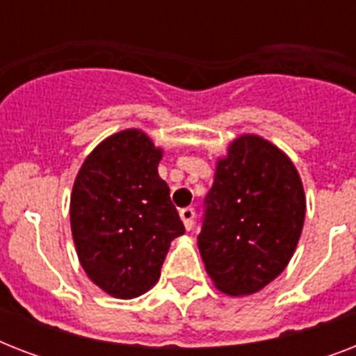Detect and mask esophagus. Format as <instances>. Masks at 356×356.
Segmentation results:
<instances>
[{"label": "esophagus", "instance_id": "34e87169", "mask_svg": "<svg viewBox=\"0 0 356 356\" xmlns=\"http://www.w3.org/2000/svg\"><path fill=\"white\" fill-rule=\"evenodd\" d=\"M179 216H181V220H183L184 229H186V231H190V229L194 227L195 211H194V209H192V207H186V209H183V211L179 212Z\"/></svg>", "mask_w": 356, "mask_h": 356}]
</instances>
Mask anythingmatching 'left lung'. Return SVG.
Returning a JSON list of instances; mask_svg holds the SVG:
<instances>
[{
  "mask_svg": "<svg viewBox=\"0 0 356 356\" xmlns=\"http://www.w3.org/2000/svg\"><path fill=\"white\" fill-rule=\"evenodd\" d=\"M307 197L298 168L273 142L243 133L218 156L197 236L220 292L240 298L281 275L303 231Z\"/></svg>",
  "mask_w": 356,
  "mask_h": 356,
  "instance_id": "left-lung-1",
  "label": "left lung"
}]
</instances>
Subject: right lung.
I'll list each match as a JSON object with an SVG mask.
<instances>
[{
	"label": "right lung",
	"mask_w": 356,
	"mask_h": 356,
	"mask_svg": "<svg viewBox=\"0 0 356 356\" xmlns=\"http://www.w3.org/2000/svg\"><path fill=\"white\" fill-rule=\"evenodd\" d=\"M164 149L142 129L102 140L81 164L70 197V225L83 270L116 299L155 286L173 238L184 225L159 175Z\"/></svg>",
	"instance_id": "obj_1"
}]
</instances>
